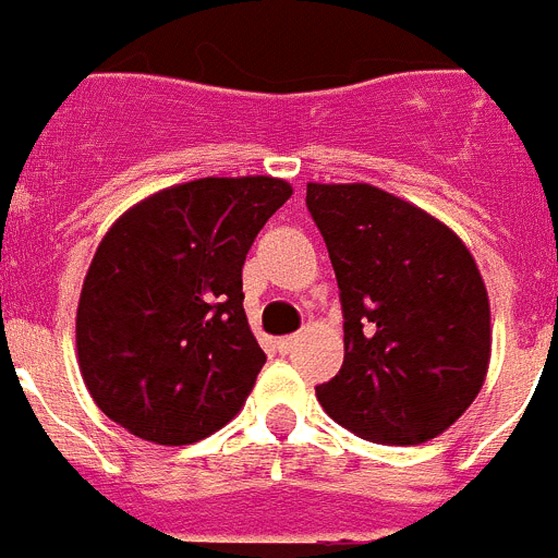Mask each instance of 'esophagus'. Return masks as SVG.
<instances>
[{
    "mask_svg": "<svg viewBox=\"0 0 558 558\" xmlns=\"http://www.w3.org/2000/svg\"><path fill=\"white\" fill-rule=\"evenodd\" d=\"M295 343H299V335H288V338H279V340H276V352L290 354L295 349Z\"/></svg>",
    "mask_w": 558,
    "mask_h": 558,
    "instance_id": "1",
    "label": "esophagus"
}]
</instances>
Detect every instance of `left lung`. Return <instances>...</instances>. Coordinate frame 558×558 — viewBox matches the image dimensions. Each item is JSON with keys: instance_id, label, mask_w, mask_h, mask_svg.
<instances>
[{"instance_id": "left-lung-1", "label": "left lung", "mask_w": 558, "mask_h": 558, "mask_svg": "<svg viewBox=\"0 0 558 558\" xmlns=\"http://www.w3.org/2000/svg\"><path fill=\"white\" fill-rule=\"evenodd\" d=\"M343 307V366L315 388L340 427L422 445L481 391L489 295L470 248L441 220L372 184H307Z\"/></svg>"}]
</instances>
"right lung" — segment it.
Returning a JSON list of instances; mask_svg holds the SVG:
<instances>
[{
	"label": "right lung",
	"mask_w": 558,
	"mask_h": 558,
	"mask_svg": "<svg viewBox=\"0 0 558 558\" xmlns=\"http://www.w3.org/2000/svg\"><path fill=\"white\" fill-rule=\"evenodd\" d=\"M293 195L270 175L161 190L108 229L77 304V360L102 413L156 445L231 422L265 366L243 310L256 234Z\"/></svg>",
	"instance_id": "obj_1"
}]
</instances>
